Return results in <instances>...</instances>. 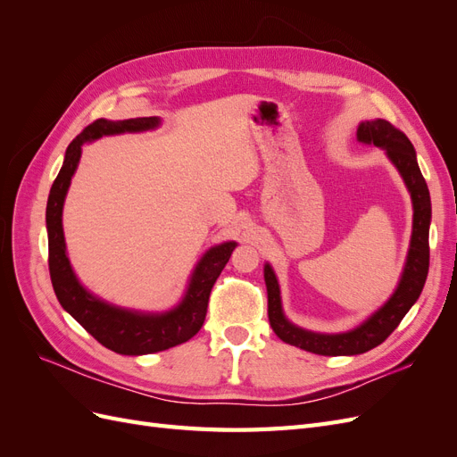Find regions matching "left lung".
<instances>
[{
    "label": "left lung",
    "mask_w": 457,
    "mask_h": 457,
    "mask_svg": "<svg viewBox=\"0 0 457 457\" xmlns=\"http://www.w3.org/2000/svg\"><path fill=\"white\" fill-rule=\"evenodd\" d=\"M358 141L381 146L386 156L396 165V170L403 175L404 183L411 195L413 204V230L408 261L403 272V278L396 287L393 297L385 305L371 314L368 320L347 334L326 336L314 334V331L301 329L289 324L282 314L280 303V287L276 282V276L269 265H265V282L269 292V320L284 343L294 345L303 351L324 356H343V354H362L373 347H378L389 337L400 320L418 301L421 289L427 280L428 272V225H431V196L425 179L420 171L413 150L408 137L395 128L393 123L385 120L362 121L356 131Z\"/></svg>",
    "instance_id": "8db88e82"
}]
</instances>
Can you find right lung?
Listing matches in <instances>:
<instances>
[{
    "instance_id": "add662e5",
    "label": "right lung",
    "mask_w": 457,
    "mask_h": 457,
    "mask_svg": "<svg viewBox=\"0 0 457 457\" xmlns=\"http://www.w3.org/2000/svg\"><path fill=\"white\" fill-rule=\"evenodd\" d=\"M158 118H131L121 121L95 120L68 145L62 168L54 179L47 200V238H49V274L51 284L64 311L71 312L89 334L118 354H150L171 349L195 337L204 326L207 303L215 280L230 259L237 244L225 242L212 247L192 274L188 292L179 307L163 314H139L108 305L87 294L79 286L66 257L62 232V204L66 190L81 156V145L99 139L103 135L126 131H145L156 128Z\"/></svg>"
}]
</instances>
